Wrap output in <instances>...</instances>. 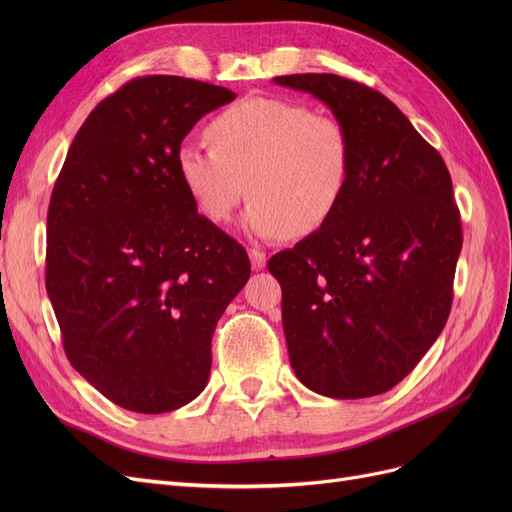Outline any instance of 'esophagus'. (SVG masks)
Here are the masks:
<instances>
[{
    "label": "esophagus",
    "instance_id": "esophagus-1",
    "mask_svg": "<svg viewBox=\"0 0 512 512\" xmlns=\"http://www.w3.org/2000/svg\"><path fill=\"white\" fill-rule=\"evenodd\" d=\"M250 260H252V267L258 271V269H262L267 265V254L265 252H260V250H250Z\"/></svg>",
    "mask_w": 512,
    "mask_h": 512
}]
</instances>
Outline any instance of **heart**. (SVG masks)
I'll list each match as a JSON object with an SVG mask.
<instances>
[{
  "label": "heart",
  "instance_id": "obj_1",
  "mask_svg": "<svg viewBox=\"0 0 512 512\" xmlns=\"http://www.w3.org/2000/svg\"><path fill=\"white\" fill-rule=\"evenodd\" d=\"M209 138L213 149L183 143L175 162L185 190L213 222H226L247 192L250 235L305 237L342 205L352 143L339 119L301 102L250 96L211 121Z\"/></svg>",
  "mask_w": 512,
  "mask_h": 512
}]
</instances>
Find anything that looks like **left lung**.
<instances>
[{
  "instance_id": "1",
  "label": "left lung",
  "mask_w": 512,
  "mask_h": 512,
  "mask_svg": "<svg viewBox=\"0 0 512 512\" xmlns=\"http://www.w3.org/2000/svg\"><path fill=\"white\" fill-rule=\"evenodd\" d=\"M273 83L327 104L352 143L350 183L333 218L269 260L290 365L324 397L386 393L451 314L463 241L451 175L380 91L312 72Z\"/></svg>"
}]
</instances>
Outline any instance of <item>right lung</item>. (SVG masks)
<instances>
[{
  "mask_svg": "<svg viewBox=\"0 0 512 512\" xmlns=\"http://www.w3.org/2000/svg\"><path fill=\"white\" fill-rule=\"evenodd\" d=\"M237 98L183 76H143L74 136L46 220V292L72 367L113 404L162 414L203 393L211 337L250 258L196 209L177 149Z\"/></svg>",
  "mask_w": 512,
  "mask_h": 512,
  "instance_id": "right-lung-1",
  "label": "right lung"
}]
</instances>
